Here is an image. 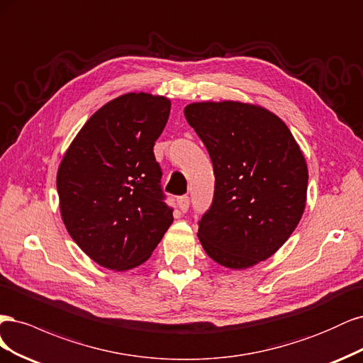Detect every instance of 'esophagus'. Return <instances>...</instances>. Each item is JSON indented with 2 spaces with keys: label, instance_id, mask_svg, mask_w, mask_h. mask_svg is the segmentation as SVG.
I'll use <instances>...</instances> for the list:
<instances>
[{
  "label": "esophagus",
  "instance_id": "obj_1",
  "mask_svg": "<svg viewBox=\"0 0 363 363\" xmlns=\"http://www.w3.org/2000/svg\"><path fill=\"white\" fill-rule=\"evenodd\" d=\"M178 206L181 209V213H186V211H189V206H190V199L186 196H181L178 199Z\"/></svg>",
  "mask_w": 363,
  "mask_h": 363
}]
</instances>
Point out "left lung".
<instances>
[{
	"instance_id": "obj_1",
	"label": "left lung",
	"mask_w": 363,
	"mask_h": 363,
	"mask_svg": "<svg viewBox=\"0 0 363 363\" xmlns=\"http://www.w3.org/2000/svg\"><path fill=\"white\" fill-rule=\"evenodd\" d=\"M211 157L213 205L197 237L211 259L244 270L274 255L306 206L308 166L282 119L255 104L193 102L184 108Z\"/></svg>"
}]
</instances>
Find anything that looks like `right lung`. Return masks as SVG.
<instances>
[{
  "mask_svg": "<svg viewBox=\"0 0 363 363\" xmlns=\"http://www.w3.org/2000/svg\"><path fill=\"white\" fill-rule=\"evenodd\" d=\"M169 114L164 96L138 91L116 98L84 123L58 166L69 235L108 270L147 261L173 221L154 155Z\"/></svg>",
  "mask_w": 363,
  "mask_h": 363,
  "instance_id": "obj_1",
  "label": "right lung"
}]
</instances>
